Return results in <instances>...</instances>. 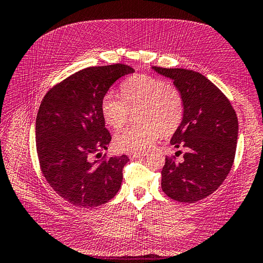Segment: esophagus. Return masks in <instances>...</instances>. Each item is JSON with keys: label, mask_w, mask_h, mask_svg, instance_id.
<instances>
[{"label": "esophagus", "mask_w": 263, "mask_h": 263, "mask_svg": "<svg viewBox=\"0 0 263 263\" xmlns=\"http://www.w3.org/2000/svg\"><path fill=\"white\" fill-rule=\"evenodd\" d=\"M128 156L132 158H139V157H144V156H147L146 152H132V153H128Z\"/></svg>", "instance_id": "34e87169"}]
</instances>
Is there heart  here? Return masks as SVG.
Masks as SVG:
<instances>
[{"instance_id": "obj_1", "label": "heart", "mask_w": 263, "mask_h": 263, "mask_svg": "<svg viewBox=\"0 0 263 263\" xmlns=\"http://www.w3.org/2000/svg\"><path fill=\"white\" fill-rule=\"evenodd\" d=\"M123 97L106 93L102 113L107 124L119 130L132 113L141 124L127 127L114 138L115 146L126 152H144L161 137L171 136L180 126L184 115V98L180 88L158 77L138 74L122 83Z\"/></svg>"}]
</instances>
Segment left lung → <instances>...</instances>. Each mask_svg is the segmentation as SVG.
<instances>
[{"label":"left lung","mask_w":263,"mask_h":263,"mask_svg":"<svg viewBox=\"0 0 263 263\" xmlns=\"http://www.w3.org/2000/svg\"><path fill=\"white\" fill-rule=\"evenodd\" d=\"M171 78L184 98V115L171 144L185 150L183 160L166 157L161 189L180 202H197L219 187L235 158L238 121L230 100L199 72L153 66ZM182 154L181 150L175 154Z\"/></svg>","instance_id":"left-lung-1"}]
</instances>
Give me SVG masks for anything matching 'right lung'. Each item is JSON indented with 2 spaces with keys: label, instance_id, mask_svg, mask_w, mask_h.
Listing matches in <instances>:
<instances>
[{
  "label": "right lung",
  "instance_id": "1",
  "mask_svg": "<svg viewBox=\"0 0 263 263\" xmlns=\"http://www.w3.org/2000/svg\"><path fill=\"white\" fill-rule=\"evenodd\" d=\"M135 70L125 64L90 66L49 89L36 117V147L44 177L60 197L80 208L108 202L119 192L126 155L91 161L111 137L105 127L103 98Z\"/></svg>",
  "mask_w": 263,
  "mask_h": 263
}]
</instances>
